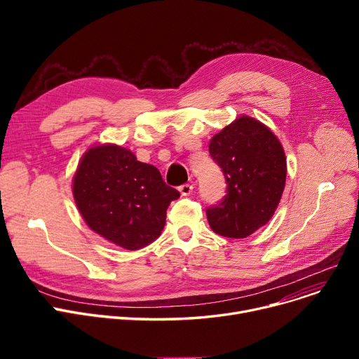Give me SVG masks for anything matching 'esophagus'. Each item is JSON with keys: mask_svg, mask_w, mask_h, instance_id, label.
I'll return each mask as SVG.
<instances>
[{"mask_svg": "<svg viewBox=\"0 0 359 359\" xmlns=\"http://www.w3.org/2000/svg\"><path fill=\"white\" fill-rule=\"evenodd\" d=\"M179 191L182 194V196H189L192 192H194V186L189 184V183H184L179 187Z\"/></svg>", "mask_w": 359, "mask_h": 359, "instance_id": "1", "label": "esophagus"}]
</instances>
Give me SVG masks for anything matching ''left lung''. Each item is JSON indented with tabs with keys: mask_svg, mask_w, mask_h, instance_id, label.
Listing matches in <instances>:
<instances>
[{
	"mask_svg": "<svg viewBox=\"0 0 359 359\" xmlns=\"http://www.w3.org/2000/svg\"><path fill=\"white\" fill-rule=\"evenodd\" d=\"M227 191L206 208L214 233L246 238L273 215L285 187L287 160L278 138L260 122L241 116L210 142Z\"/></svg>",
	"mask_w": 359,
	"mask_h": 359,
	"instance_id": "obj_1",
	"label": "left lung"
}]
</instances>
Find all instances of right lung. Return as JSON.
I'll use <instances>...</instances> for the list:
<instances>
[{"mask_svg": "<svg viewBox=\"0 0 359 359\" xmlns=\"http://www.w3.org/2000/svg\"><path fill=\"white\" fill-rule=\"evenodd\" d=\"M74 199L88 227L126 250L157 240L165 212L179 191L158 168L141 163L118 145H99L84 154L74 176Z\"/></svg>", "mask_w": 359, "mask_h": 359, "instance_id": "obj_1", "label": "right lung"}]
</instances>
